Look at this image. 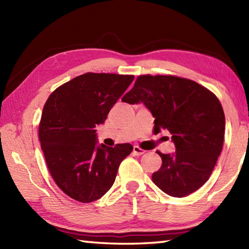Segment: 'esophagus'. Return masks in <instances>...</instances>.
Wrapping results in <instances>:
<instances>
[{
  "label": "esophagus",
  "instance_id": "1",
  "mask_svg": "<svg viewBox=\"0 0 249 249\" xmlns=\"http://www.w3.org/2000/svg\"><path fill=\"white\" fill-rule=\"evenodd\" d=\"M145 153L144 150L140 149L139 146H134V150H133V154L136 156H140V155H143Z\"/></svg>",
  "mask_w": 249,
  "mask_h": 249
}]
</instances>
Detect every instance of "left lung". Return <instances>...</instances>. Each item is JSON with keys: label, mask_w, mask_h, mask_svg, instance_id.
I'll use <instances>...</instances> for the list:
<instances>
[{"label": "left lung", "mask_w": 249, "mask_h": 249, "mask_svg": "<svg viewBox=\"0 0 249 249\" xmlns=\"http://www.w3.org/2000/svg\"><path fill=\"white\" fill-rule=\"evenodd\" d=\"M122 102L143 104L154 118V133L167 129L176 151L162 154L161 167L152 179L163 193L182 198L208 181L220 155L225 113L218 98L188 79L139 76Z\"/></svg>", "instance_id": "8db88e82"}]
</instances>
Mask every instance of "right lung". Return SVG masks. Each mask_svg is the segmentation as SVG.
Segmentation results:
<instances>
[{"instance_id":"obj_1","label":"right lung","mask_w":249,"mask_h":249,"mask_svg":"<svg viewBox=\"0 0 249 249\" xmlns=\"http://www.w3.org/2000/svg\"><path fill=\"white\" fill-rule=\"evenodd\" d=\"M134 76L88 72L52 93L39 124L41 150L51 177L67 196L83 203L112 186L129 143L98 144L96 127L130 86Z\"/></svg>"}]
</instances>
